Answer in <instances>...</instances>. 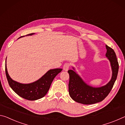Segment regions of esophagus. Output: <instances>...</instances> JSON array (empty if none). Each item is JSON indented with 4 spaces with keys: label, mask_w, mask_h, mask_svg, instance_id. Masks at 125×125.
<instances>
[{
    "label": "esophagus",
    "mask_w": 125,
    "mask_h": 125,
    "mask_svg": "<svg viewBox=\"0 0 125 125\" xmlns=\"http://www.w3.org/2000/svg\"><path fill=\"white\" fill-rule=\"evenodd\" d=\"M70 63L69 62L65 63L64 66H63V69H64V70L65 71H67L68 70V69H69V67H70Z\"/></svg>",
    "instance_id": "esophagus-1"
}]
</instances>
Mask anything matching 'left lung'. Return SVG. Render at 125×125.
I'll use <instances>...</instances> for the list:
<instances>
[{
	"label": "left lung",
	"mask_w": 125,
	"mask_h": 125,
	"mask_svg": "<svg viewBox=\"0 0 125 125\" xmlns=\"http://www.w3.org/2000/svg\"><path fill=\"white\" fill-rule=\"evenodd\" d=\"M107 52L106 56L111 63L112 76L107 85L101 87H93L87 85L73 70H68L69 74V93L72 99L77 103L90 105L102 101L110 93L117 78L118 62L114 50L106 45Z\"/></svg>",
	"instance_id": "left-lung-1"
}]
</instances>
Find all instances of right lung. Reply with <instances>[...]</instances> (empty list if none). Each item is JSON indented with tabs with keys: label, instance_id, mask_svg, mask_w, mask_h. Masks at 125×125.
I'll use <instances>...</instances> for the list:
<instances>
[{
	"label": "right lung",
	"instance_id": "right-lung-1",
	"mask_svg": "<svg viewBox=\"0 0 125 125\" xmlns=\"http://www.w3.org/2000/svg\"><path fill=\"white\" fill-rule=\"evenodd\" d=\"M34 34L31 33L26 35H31ZM62 70V69H52L48 71L38 81L28 84H22L13 80L10 78L5 65V74L10 86L19 96L30 101L36 100L43 97L50 89L55 77Z\"/></svg>",
	"mask_w": 125,
	"mask_h": 125
}]
</instances>
